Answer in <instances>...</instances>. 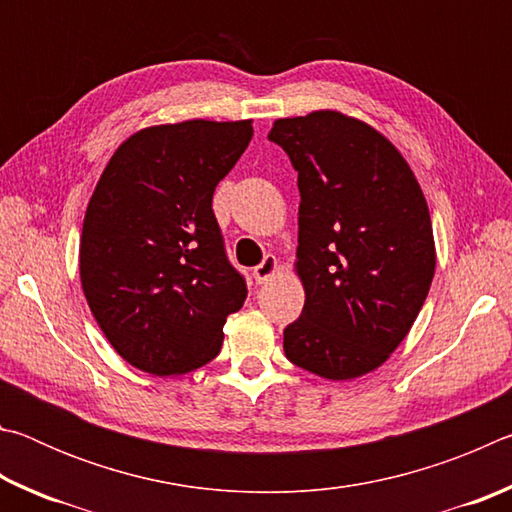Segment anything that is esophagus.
<instances>
[{
	"instance_id": "esophagus-1",
	"label": "esophagus",
	"mask_w": 512,
	"mask_h": 512,
	"mask_svg": "<svg viewBox=\"0 0 512 512\" xmlns=\"http://www.w3.org/2000/svg\"><path fill=\"white\" fill-rule=\"evenodd\" d=\"M277 268H280V264H277L275 255H266V257L262 259V264L253 268L255 282H257V284L268 282V280H271V277L277 273Z\"/></svg>"
}]
</instances>
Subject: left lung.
I'll return each mask as SVG.
<instances>
[{
  "mask_svg": "<svg viewBox=\"0 0 512 512\" xmlns=\"http://www.w3.org/2000/svg\"><path fill=\"white\" fill-rule=\"evenodd\" d=\"M268 140L298 171L305 307L284 354L325 379L379 368L404 341L436 271L431 216L402 153L334 110L277 119Z\"/></svg>",
  "mask_w": 512,
  "mask_h": 512,
  "instance_id": "obj_1",
  "label": "left lung"
}]
</instances>
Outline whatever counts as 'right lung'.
Wrapping results in <instances>:
<instances>
[{
  "instance_id": "1",
  "label": "right lung",
  "mask_w": 512,
  "mask_h": 512,
  "mask_svg": "<svg viewBox=\"0 0 512 512\" xmlns=\"http://www.w3.org/2000/svg\"><path fill=\"white\" fill-rule=\"evenodd\" d=\"M253 137L244 121L151 126L119 146L90 198L81 284L112 348L151 375L221 352L246 280L225 255L212 196Z\"/></svg>"
}]
</instances>
